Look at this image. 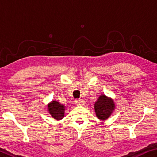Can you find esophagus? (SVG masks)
I'll use <instances>...</instances> for the list:
<instances>
[{
	"label": "esophagus",
	"mask_w": 157,
	"mask_h": 157,
	"mask_svg": "<svg viewBox=\"0 0 157 157\" xmlns=\"http://www.w3.org/2000/svg\"><path fill=\"white\" fill-rule=\"evenodd\" d=\"M75 103V105L77 106H82L85 104V101L83 100H76Z\"/></svg>",
	"instance_id": "obj_1"
}]
</instances>
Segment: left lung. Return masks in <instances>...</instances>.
I'll return each mask as SVG.
<instances>
[{
  "label": "left lung",
  "mask_w": 157,
  "mask_h": 157,
  "mask_svg": "<svg viewBox=\"0 0 157 157\" xmlns=\"http://www.w3.org/2000/svg\"><path fill=\"white\" fill-rule=\"evenodd\" d=\"M114 101L105 94H101L94 104L96 116L101 120H105L111 115L114 109Z\"/></svg>",
  "instance_id": "left-lung-1"
}]
</instances>
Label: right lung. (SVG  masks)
Listing matches in <instances>:
<instances>
[{"label": "right lung", "mask_w": 157, "mask_h": 157, "mask_svg": "<svg viewBox=\"0 0 157 157\" xmlns=\"http://www.w3.org/2000/svg\"><path fill=\"white\" fill-rule=\"evenodd\" d=\"M65 107L56 100L52 101L48 105V109L52 117L56 120H59L64 117Z\"/></svg>", "instance_id": "add662e5"}]
</instances>
